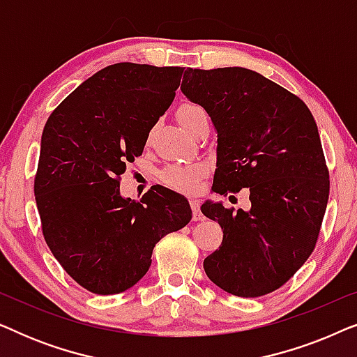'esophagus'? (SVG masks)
<instances>
[{
	"mask_svg": "<svg viewBox=\"0 0 357 357\" xmlns=\"http://www.w3.org/2000/svg\"><path fill=\"white\" fill-rule=\"evenodd\" d=\"M190 206H192V211H193V221H199V219H203V214L199 211V199L197 197L190 198Z\"/></svg>",
	"mask_w": 357,
	"mask_h": 357,
	"instance_id": "obj_1",
	"label": "esophagus"
}]
</instances>
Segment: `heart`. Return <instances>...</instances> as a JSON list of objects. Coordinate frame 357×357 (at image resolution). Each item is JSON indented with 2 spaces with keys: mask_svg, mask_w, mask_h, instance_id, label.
Segmentation results:
<instances>
[{
  "mask_svg": "<svg viewBox=\"0 0 357 357\" xmlns=\"http://www.w3.org/2000/svg\"><path fill=\"white\" fill-rule=\"evenodd\" d=\"M206 116V112L203 107L197 104H182L177 109V120L178 123L183 126L185 130H192L195 123L199 119ZM204 172V167L202 164H174L169 165L167 169L162 170L160 174V180L167 187L178 190V192H192L197 187L198 178L202 177Z\"/></svg>",
  "mask_w": 357,
  "mask_h": 357,
  "instance_id": "1",
  "label": "heart"
}]
</instances>
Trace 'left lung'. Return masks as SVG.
<instances>
[{
    "mask_svg": "<svg viewBox=\"0 0 357 357\" xmlns=\"http://www.w3.org/2000/svg\"><path fill=\"white\" fill-rule=\"evenodd\" d=\"M180 89L216 126L213 192H250V211L202 204L224 234L204 271L229 294H270L314 252L328 203L330 174L314 115L292 92L238 66L188 68Z\"/></svg>",
    "mask_w": 357,
    "mask_h": 357,
    "instance_id": "obj_1",
    "label": "left lung"
}]
</instances>
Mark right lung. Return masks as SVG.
<instances>
[{"label": "right lung", "mask_w": 357, "mask_h": 357, "mask_svg": "<svg viewBox=\"0 0 357 357\" xmlns=\"http://www.w3.org/2000/svg\"><path fill=\"white\" fill-rule=\"evenodd\" d=\"M182 75L180 66L115 63L76 87L43 128L33 178L43 238L94 294L135 286L155 243L192 219L187 199L160 185L139 202L120 195V175L143 154Z\"/></svg>", "instance_id": "add662e5"}]
</instances>
